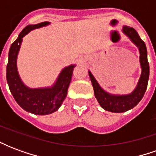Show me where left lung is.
Wrapping results in <instances>:
<instances>
[{
  "label": "left lung",
  "instance_id": "obj_1",
  "mask_svg": "<svg viewBox=\"0 0 156 156\" xmlns=\"http://www.w3.org/2000/svg\"><path fill=\"white\" fill-rule=\"evenodd\" d=\"M122 31L124 35L130 39L140 51V63L141 67V74L138 82L136 88L129 94L115 95L108 94L98 84L91 72L88 71L89 78L94 87L95 98H97L98 104L102 108L107 111L113 113H123L135 107L140 103L147 88L149 75H150V66L148 62L147 49L144 41L140 37L138 32L133 27L124 26Z\"/></svg>",
  "mask_w": 156,
  "mask_h": 156
}]
</instances>
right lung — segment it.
Returning <instances> with one entry per match:
<instances>
[{
    "label": "right lung",
    "instance_id": "obj_1",
    "mask_svg": "<svg viewBox=\"0 0 156 156\" xmlns=\"http://www.w3.org/2000/svg\"><path fill=\"white\" fill-rule=\"evenodd\" d=\"M49 23L44 22L26 27L19 34L17 39L12 43L9 51L6 80L10 91L16 103L24 110L33 115H50L60 108L68 94V86L75 67V65H70L63 68L54 84L48 88H30L22 81L17 71L16 59L22 38L32 30L48 26Z\"/></svg>",
    "mask_w": 156,
    "mask_h": 156
}]
</instances>
